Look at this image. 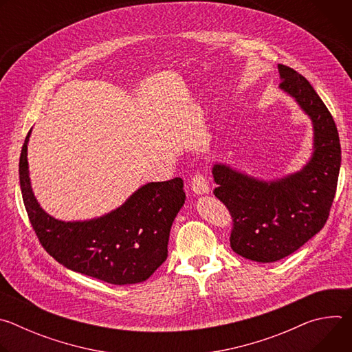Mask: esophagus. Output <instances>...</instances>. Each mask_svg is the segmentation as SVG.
<instances>
[{
	"instance_id": "34e87169",
	"label": "esophagus",
	"mask_w": 352,
	"mask_h": 352,
	"mask_svg": "<svg viewBox=\"0 0 352 352\" xmlns=\"http://www.w3.org/2000/svg\"><path fill=\"white\" fill-rule=\"evenodd\" d=\"M190 186H192V190L197 195H204V193H209L210 188H209V184H208V179H206V175L202 174V173H196L192 179H190Z\"/></svg>"
}]
</instances>
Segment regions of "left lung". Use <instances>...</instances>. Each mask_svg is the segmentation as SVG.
<instances>
[{"label": "left lung", "mask_w": 352, "mask_h": 352, "mask_svg": "<svg viewBox=\"0 0 352 352\" xmlns=\"http://www.w3.org/2000/svg\"><path fill=\"white\" fill-rule=\"evenodd\" d=\"M280 89L314 122V156L295 174L266 182L216 164V197L232 219L230 245L245 259L270 263L299 249L326 224L334 200L341 147L336 122L312 85L278 64Z\"/></svg>", "instance_id": "8db88e82"}]
</instances>
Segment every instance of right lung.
<instances>
[{"label":"right lung","instance_id":"obj_1","mask_svg":"<svg viewBox=\"0 0 352 352\" xmlns=\"http://www.w3.org/2000/svg\"><path fill=\"white\" fill-rule=\"evenodd\" d=\"M29 135L19 159V181L28 217L47 254L67 269L110 284L147 280L167 259L170 230L185 202L184 181L150 182L100 219L60 221L40 208L32 192Z\"/></svg>","mask_w":352,"mask_h":352}]
</instances>
